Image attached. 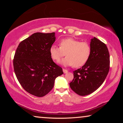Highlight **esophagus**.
Returning <instances> with one entry per match:
<instances>
[{
	"label": "esophagus",
	"mask_w": 123,
	"mask_h": 123,
	"mask_svg": "<svg viewBox=\"0 0 123 123\" xmlns=\"http://www.w3.org/2000/svg\"><path fill=\"white\" fill-rule=\"evenodd\" d=\"M63 72L64 73H67L68 72V70H66V69H64V68H63Z\"/></svg>",
	"instance_id": "1"
}]
</instances>
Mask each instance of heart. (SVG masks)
I'll list each match as a JSON object with an SVG mask.
<instances>
[{
	"mask_svg": "<svg viewBox=\"0 0 123 123\" xmlns=\"http://www.w3.org/2000/svg\"><path fill=\"white\" fill-rule=\"evenodd\" d=\"M49 51L52 59L57 62L66 54V57L61 62V64L78 68L84 66L88 60L91 53V47L87 42H81L69 37L61 39L60 42V47L51 45Z\"/></svg>",
	"mask_w": 123,
	"mask_h": 123,
	"instance_id": "heart-1",
	"label": "heart"
}]
</instances>
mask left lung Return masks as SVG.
<instances>
[{
    "label": "left lung",
    "instance_id": "8db88e82",
    "mask_svg": "<svg viewBox=\"0 0 123 123\" xmlns=\"http://www.w3.org/2000/svg\"><path fill=\"white\" fill-rule=\"evenodd\" d=\"M91 53L81 68L73 72L71 89L81 96L96 91L103 84L110 69V54L105 43L95 37L91 39Z\"/></svg>",
    "mask_w": 123,
    "mask_h": 123
}]
</instances>
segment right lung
<instances>
[{
	"label": "right lung",
	"instance_id": "add662e5",
	"mask_svg": "<svg viewBox=\"0 0 123 123\" xmlns=\"http://www.w3.org/2000/svg\"><path fill=\"white\" fill-rule=\"evenodd\" d=\"M55 38V32L34 33L22 41L15 52L13 63L17 78L24 90L36 97L47 94L55 79L63 74L50 54Z\"/></svg>",
	"mask_w": 123,
	"mask_h": 123
}]
</instances>
